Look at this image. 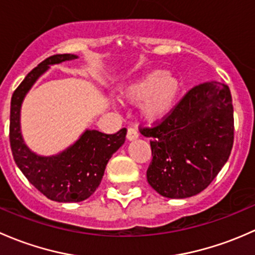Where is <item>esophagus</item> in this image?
Instances as JSON below:
<instances>
[{
  "instance_id": "esophagus-1",
  "label": "esophagus",
  "mask_w": 255,
  "mask_h": 255,
  "mask_svg": "<svg viewBox=\"0 0 255 255\" xmlns=\"http://www.w3.org/2000/svg\"><path fill=\"white\" fill-rule=\"evenodd\" d=\"M138 137V132L137 131L135 130V128H128V133H127V138H128V141H133V140H136V138Z\"/></svg>"
}]
</instances>
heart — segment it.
Instances as JSON below:
<instances>
[{"label": "heart", "mask_w": 255, "mask_h": 255, "mask_svg": "<svg viewBox=\"0 0 255 255\" xmlns=\"http://www.w3.org/2000/svg\"><path fill=\"white\" fill-rule=\"evenodd\" d=\"M180 92V83L163 70H152L123 86L119 91L122 101L140 102V114L147 123L163 120L174 109Z\"/></svg>", "instance_id": "obj_1"}]
</instances>
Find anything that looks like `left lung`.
Wrapping results in <instances>:
<instances>
[{
	"instance_id": "8db88e82",
	"label": "left lung",
	"mask_w": 255,
	"mask_h": 255,
	"mask_svg": "<svg viewBox=\"0 0 255 255\" xmlns=\"http://www.w3.org/2000/svg\"><path fill=\"white\" fill-rule=\"evenodd\" d=\"M147 182L168 199H185L209 186L227 162L233 146V106L230 88L203 83L186 93L156 128Z\"/></svg>"
}]
</instances>
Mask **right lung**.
Listing matches in <instances>:
<instances>
[{
    "label": "right lung",
    "instance_id": "add662e5",
    "mask_svg": "<svg viewBox=\"0 0 255 255\" xmlns=\"http://www.w3.org/2000/svg\"><path fill=\"white\" fill-rule=\"evenodd\" d=\"M78 59L77 55L59 54L44 60L31 70L10 99L9 141L15 164L30 184L50 200L78 203L97 190L113 154L125 142L127 128L107 135L86 128L80 137L59 153L43 156L25 143L20 128V110L25 96L50 66Z\"/></svg>",
    "mask_w": 255,
    "mask_h": 255
}]
</instances>
